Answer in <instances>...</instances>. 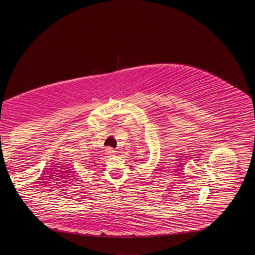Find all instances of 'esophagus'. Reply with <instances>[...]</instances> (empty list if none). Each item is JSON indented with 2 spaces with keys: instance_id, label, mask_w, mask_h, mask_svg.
Segmentation results:
<instances>
[{
  "instance_id": "obj_1",
  "label": "esophagus",
  "mask_w": 255,
  "mask_h": 255,
  "mask_svg": "<svg viewBox=\"0 0 255 255\" xmlns=\"http://www.w3.org/2000/svg\"><path fill=\"white\" fill-rule=\"evenodd\" d=\"M106 151H107V154H113V153L115 152V150H114L112 147H108V148L106 149Z\"/></svg>"
}]
</instances>
